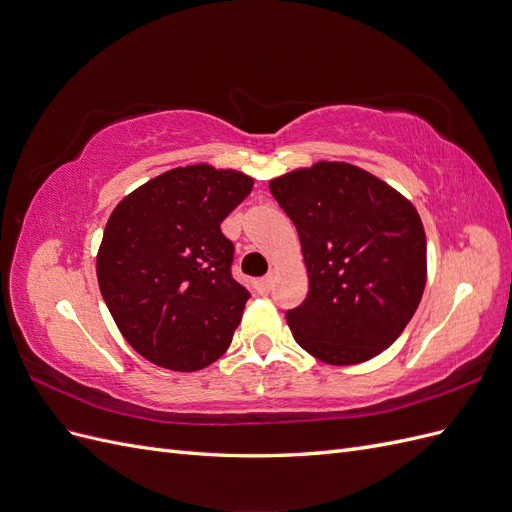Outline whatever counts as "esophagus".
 <instances>
[{"mask_svg":"<svg viewBox=\"0 0 512 512\" xmlns=\"http://www.w3.org/2000/svg\"><path fill=\"white\" fill-rule=\"evenodd\" d=\"M260 284H262V288H265V290H271L273 284H275V275H273V273H267V275L260 280Z\"/></svg>","mask_w":512,"mask_h":512,"instance_id":"obj_1","label":"esophagus"}]
</instances>
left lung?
Returning <instances> with one entry per match:
<instances>
[{
    "instance_id": "obj_1",
    "label": "left lung",
    "mask_w": 512,
    "mask_h": 512,
    "mask_svg": "<svg viewBox=\"0 0 512 512\" xmlns=\"http://www.w3.org/2000/svg\"><path fill=\"white\" fill-rule=\"evenodd\" d=\"M297 226L309 292L288 309L297 344L329 365L374 359L406 329L427 282L423 222L406 196L346 162L271 179Z\"/></svg>"
}]
</instances>
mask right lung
Returning <instances> with one entry per match:
<instances>
[{
    "mask_svg": "<svg viewBox=\"0 0 512 512\" xmlns=\"http://www.w3.org/2000/svg\"><path fill=\"white\" fill-rule=\"evenodd\" d=\"M254 179L209 164L179 166L128 194L106 222L96 273L126 342L147 361L196 371L218 361L250 292L230 275L226 215Z\"/></svg>",
    "mask_w": 512,
    "mask_h": 512,
    "instance_id": "1",
    "label": "right lung"
}]
</instances>
